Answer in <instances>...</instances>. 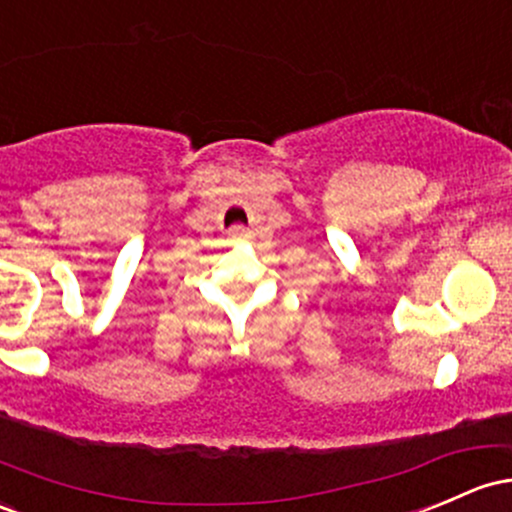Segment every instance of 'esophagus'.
Returning a JSON list of instances; mask_svg holds the SVG:
<instances>
[{
    "mask_svg": "<svg viewBox=\"0 0 512 512\" xmlns=\"http://www.w3.org/2000/svg\"><path fill=\"white\" fill-rule=\"evenodd\" d=\"M249 239H251V232L246 227L229 229V241H234V244H239V241H249Z\"/></svg>",
    "mask_w": 512,
    "mask_h": 512,
    "instance_id": "esophagus-1",
    "label": "esophagus"
}]
</instances>
